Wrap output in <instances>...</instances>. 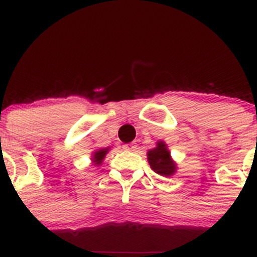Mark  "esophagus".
<instances>
[{"label": "esophagus", "mask_w": 257, "mask_h": 257, "mask_svg": "<svg viewBox=\"0 0 257 257\" xmlns=\"http://www.w3.org/2000/svg\"><path fill=\"white\" fill-rule=\"evenodd\" d=\"M137 145L135 144H125L123 145V150H126V151H135L137 150Z\"/></svg>", "instance_id": "obj_1"}]
</instances>
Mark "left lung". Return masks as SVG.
Wrapping results in <instances>:
<instances>
[{
	"instance_id": "left-lung-1",
	"label": "left lung",
	"mask_w": 257,
	"mask_h": 257,
	"mask_svg": "<svg viewBox=\"0 0 257 257\" xmlns=\"http://www.w3.org/2000/svg\"><path fill=\"white\" fill-rule=\"evenodd\" d=\"M147 161L153 172L166 178L174 175L178 169V166L170 156L167 144L162 140L157 141L155 149L147 151Z\"/></svg>"
}]
</instances>
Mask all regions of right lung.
Here are the masks:
<instances>
[{
    "instance_id": "right-lung-1",
    "label": "right lung",
    "mask_w": 257,
    "mask_h": 257,
    "mask_svg": "<svg viewBox=\"0 0 257 257\" xmlns=\"http://www.w3.org/2000/svg\"><path fill=\"white\" fill-rule=\"evenodd\" d=\"M108 151H110V147L95 150V151L93 152V155H91V163H93V166L95 167L101 166L102 161H104V158L106 157V155H107Z\"/></svg>"
}]
</instances>
